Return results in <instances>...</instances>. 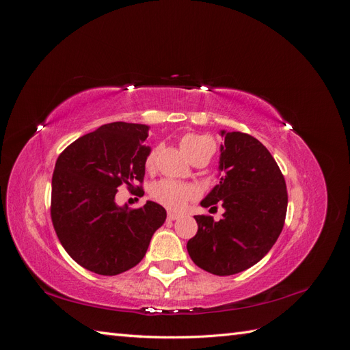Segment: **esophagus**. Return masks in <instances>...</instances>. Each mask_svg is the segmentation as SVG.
I'll return each instance as SVG.
<instances>
[{
    "instance_id": "34e87169",
    "label": "esophagus",
    "mask_w": 350,
    "mask_h": 350,
    "mask_svg": "<svg viewBox=\"0 0 350 350\" xmlns=\"http://www.w3.org/2000/svg\"><path fill=\"white\" fill-rule=\"evenodd\" d=\"M179 219V215L172 213V211H167V220H176Z\"/></svg>"
}]
</instances>
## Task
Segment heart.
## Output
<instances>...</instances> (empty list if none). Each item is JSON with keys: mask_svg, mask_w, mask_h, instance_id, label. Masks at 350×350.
Returning a JSON list of instances; mask_svg holds the SVG:
<instances>
[{"mask_svg": "<svg viewBox=\"0 0 350 350\" xmlns=\"http://www.w3.org/2000/svg\"><path fill=\"white\" fill-rule=\"evenodd\" d=\"M181 147L185 154L191 159L204 152H213L215 146L213 142L204 135L198 134H188L181 140ZM157 161V149H153L146 157V167L147 171H153ZM152 197L161 203L162 206L171 210H183L189 200L197 197V189L189 185L174 181V179H162L153 185Z\"/></svg>", "mask_w": 350, "mask_h": 350, "instance_id": "b5f03b06", "label": "heart"}]
</instances>
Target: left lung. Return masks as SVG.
Listing matches in <instances>:
<instances>
[{
	"mask_svg": "<svg viewBox=\"0 0 350 350\" xmlns=\"http://www.w3.org/2000/svg\"><path fill=\"white\" fill-rule=\"evenodd\" d=\"M220 181L201 201L225 213L219 221L194 216L198 230L187 243L189 257L216 276H230L257 264L271 250L284 225L288 191L270 152L252 135L220 131Z\"/></svg>",
	"mask_w": 350,
	"mask_h": 350,
	"instance_id": "8db88e82",
	"label": "left lung"
}]
</instances>
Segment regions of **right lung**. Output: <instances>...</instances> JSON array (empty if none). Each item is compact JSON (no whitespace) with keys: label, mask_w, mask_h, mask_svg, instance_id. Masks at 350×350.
I'll list each match as a JSON object with an SVG mask.
<instances>
[{"label":"right lung","mask_w":350,"mask_h":350,"mask_svg":"<svg viewBox=\"0 0 350 350\" xmlns=\"http://www.w3.org/2000/svg\"><path fill=\"white\" fill-rule=\"evenodd\" d=\"M147 135L144 124H105L57 159L51 197L57 237L74 261L102 276L137 266L165 224L166 210L154 201L134 210L115 203L121 184L143 183Z\"/></svg>","instance_id":"obj_1"}]
</instances>
